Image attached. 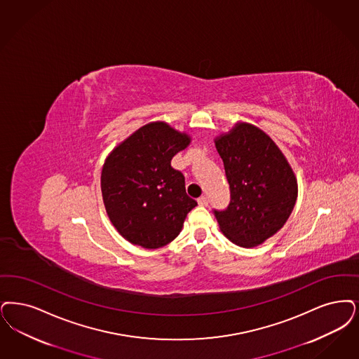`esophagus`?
<instances>
[{"instance_id": "esophagus-1", "label": "esophagus", "mask_w": 359, "mask_h": 359, "mask_svg": "<svg viewBox=\"0 0 359 359\" xmlns=\"http://www.w3.org/2000/svg\"><path fill=\"white\" fill-rule=\"evenodd\" d=\"M198 203H199V205H201V207H207L208 205V198L207 196H201L198 199Z\"/></svg>"}]
</instances>
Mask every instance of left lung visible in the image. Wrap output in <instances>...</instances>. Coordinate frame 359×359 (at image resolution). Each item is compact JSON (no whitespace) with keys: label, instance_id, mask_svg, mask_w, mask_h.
Instances as JSON below:
<instances>
[{"label":"left lung","instance_id":"obj_1","mask_svg":"<svg viewBox=\"0 0 359 359\" xmlns=\"http://www.w3.org/2000/svg\"><path fill=\"white\" fill-rule=\"evenodd\" d=\"M215 145L231 191L229 207L214 210L220 231L236 245H259L291 215L298 196L295 173L273 139L252 124H235Z\"/></svg>","mask_w":359,"mask_h":359}]
</instances>
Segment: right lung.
Listing matches in <instances>:
<instances>
[{"label":"right lung","mask_w":359,"mask_h":359,"mask_svg":"<svg viewBox=\"0 0 359 359\" xmlns=\"http://www.w3.org/2000/svg\"><path fill=\"white\" fill-rule=\"evenodd\" d=\"M189 143L184 132L155 121L133 132L105 158L102 201L129 243L152 250L172 242L198 205L187 195L184 175L171 167L173 156Z\"/></svg>","instance_id":"right-lung-1"}]
</instances>
